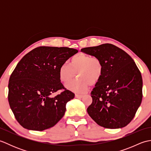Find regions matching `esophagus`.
Returning <instances> with one entry per match:
<instances>
[{
    "mask_svg": "<svg viewBox=\"0 0 151 151\" xmlns=\"http://www.w3.org/2000/svg\"><path fill=\"white\" fill-rule=\"evenodd\" d=\"M83 97V95H79V94H75V97L76 98H78V99H81Z\"/></svg>",
    "mask_w": 151,
    "mask_h": 151,
    "instance_id": "obj_1",
    "label": "esophagus"
}]
</instances>
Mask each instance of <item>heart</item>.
<instances>
[{"label": "heart", "mask_w": 151, "mask_h": 151, "mask_svg": "<svg viewBox=\"0 0 151 151\" xmlns=\"http://www.w3.org/2000/svg\"><path fill=\"white\" fill-rule=\"evenodd\" d=\"M103 73V63L99 58L80 53L70 59L69 65L63 63L60 66L58 76L60 81L65 84L76 74L77 80L67 84L65 88L71 91L82 93L88 90L89 84H97Z\"/></svg>", "instance_id": "1"}]
</instances>
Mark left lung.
Returning <instances> with one entry per match:
<instances>
[{
	"label": "left lung",
	"instance_id": "8db88e82",
	"mask_svg": "<svg viewBox=\"0 0 151 151\" xmlns=\"http://www.w3.org/2000/svg\"><path fill=\"white\" fill-rule=\"evenodd\" d=\"M81 51L99 58L104 73L93 89V102L87 111L100 126L106 129L124 127L133 119L142 103L143 81L134 60L112 44L86 47Z\"/></svg>",
	"mask_w": 151,
	"mask_h": 151
}]
</instances>
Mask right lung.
<instances>
[{
  "label": "right lung",
  "mask_w": 151,
  "mask_h": 151,
  "mask_svg": "<svg viewBox=\"0 0 151 151\" xmlns=\"http://www.w3.org/2000/svg\"><path fill=\"white\" fill-rule=\"evenodd\" d=\"M78 52L68 47H39L20 60L9 77L8 102L15 117L28 130L54 127L65 114L67 102L75 97L58 76L60 66ZM64 91L55 97L51 95Z\"/></svg>",
  "instance_id": "right-lung-1"
}]
</instances>
